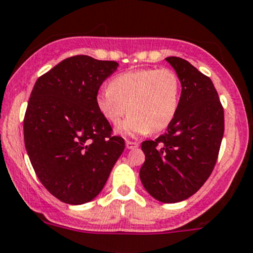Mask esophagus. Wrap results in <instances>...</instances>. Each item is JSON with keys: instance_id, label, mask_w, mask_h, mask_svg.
Instances as JSON below:
<instances>
[{"instance_id": "34e87169", "label": "esophagus", "mask_w": 253, "mask_h": 253, "mask_svg": "<svg viewBox=\"0 0 253 253\" xmlns=\"http://www.w3.org/2000/svg\"><path fill=\"white\" fill-rule=\"evenodd\" d=\"M138 143L137 142H133V141H126V147L128 148V149H136V148H138Z\"/></svg>"}]
</instances>
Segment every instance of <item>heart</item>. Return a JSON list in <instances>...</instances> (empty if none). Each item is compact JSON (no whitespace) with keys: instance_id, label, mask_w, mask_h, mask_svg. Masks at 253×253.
<instances>
[{"instance_id":"heart-1","label":"heart","mask_w":253,"mask_h":253,"mask_svg":"<svg viewBox=\"0 0 253 253\" xmlns=\"http://www.w3.org/2000/svg\"><path fill=\"white\" fill-rule=\"evenodd\" d=\"M181 100V81L171 68H143L121 73L111 79L109 88L96 95L101 116L121 127L125 134H145L164 131L177 115Z\"/></svg>"}]
</instances>
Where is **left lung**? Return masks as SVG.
Masks as SVG:
<instances>
[{"label": "left lung", "instance_id": "8db88e82", "mask_svg": "<svg viewBox=\"0 0 253 253\" xmlns=\"http://www.w3.org/2000/svg\"><path fill=\"white\" fill-rule=\"evenodd\" d=\"M180 77V108L167 132L144 141L139 177L152 197L176 203L191 197L215 167L224 134V109L213 82L186 60L167 57Z\"/></svg>", "mask_w": 253, "mask_h": 253}]
</instances>
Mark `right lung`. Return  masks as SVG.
<instances>
[{"instance_id": "right-lung-1", "label": "right lung", "mask_w": 253, "mask_h": 253, "mask_svg": "<svg viewBox=\"0 0 253 253\" xmlns=\"http://www.w3.org/2000/svg\"><path fill=\"white\" fill-rule=\"evenodd\" d=\"M115 61L77 55L40 76L24 115V143L34 171L62 202L83 205L100 193L125 149L96 108Z\"/></svg>"}]
</instances>
